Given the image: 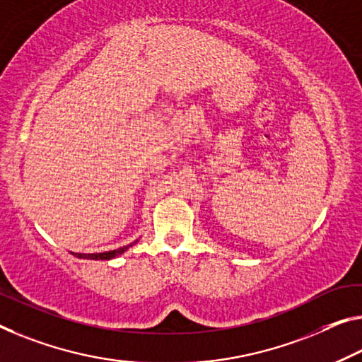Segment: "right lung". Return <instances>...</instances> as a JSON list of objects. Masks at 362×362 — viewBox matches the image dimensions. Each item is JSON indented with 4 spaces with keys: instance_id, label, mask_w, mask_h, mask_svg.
<instances>
[{
    "instance_id": "1",
    "label": "right lung",
    "mask_w": 362,
    "mask_h": 362,
    "mask_svg": "<svg viewBox=\"0 0 362 362\" xmlns=\"http://www.w3.org/2000/svg\"><path fill=\"white\" fill-rule=\"evenodd\" d=\"M137 243V241H134ZM132 246V244H129V246H124V247H119V249H115V251H108V252H100V254H74L76 257H81V259H93V260H110L116 257V255L123 254L126 249H129Z\"/></svg>"
}]
</instances>
